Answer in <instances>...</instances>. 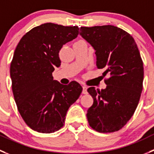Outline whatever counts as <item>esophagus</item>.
I'll return each mask as SVG.
<instances>
[{"mask_svg": "<svg viewBox=\"0 0 154 154\" xmlns=\"http://www.w3.org/2000/svg\"><path fill=\"white\" fill-rule=\"evenodd\" d=\"M83 92H82V93H83V94H87V86H85V85H83Z\"/></svg>", "mask_w": 154, "mask_h": 154, "instance_id": "34e87169", "label": "esophagus"}]
</instances>
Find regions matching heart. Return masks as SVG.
Segmentation results:
<instances>
[{
    "instance_id": "heart-1",
    "label": "heart",
    "mask_w": 154,
    "mask_h": 154,
    "mask_svg": "<svg viewBox=\"0 0 154 154\" xmlns=\"http://www.w3.org/2000/svg\"><path fill=\"white\" fill-rule=\"evenodd\" d=\"M85 42V41H84V40H83V39H80V40H78L77 42Z\"/></svg>"
}]
</instances>
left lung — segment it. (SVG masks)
<instances>
[{
    "label": "left lung",
    "instance_id": "1",
    "mask_svg": "<svg viewBox=\"0 0 154 154\" xmlns=\"http://www.w3.org/2000/svg\"><path fill=\"white\" fill-rule=\"evenodd\" d=\"M80 34L96 50L97 67L109 76L104 80L105 90L87 89L93 99L88 123L100 133L118 131L134 115L143 90L140 51L133 37L114 26L80 27Z\"/></svg>",
    "mask_w": 154,
    "mask_h": 154
}]
</instances>
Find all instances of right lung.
I'll return each mask as SVG.
<instances>
[{
    "instance_id": "add662e5",
    "label": "right lung",
    "mask_w": 154,
    "mask_h": 154,
    "mask_svg": "<svg viewBox=\"0 0 154 154\" xmlns=\"http://www.w3.org/2000/svg\"><path fill=\"white\" fill-rule=\"evenodd\" d=\"M78 34V26L47 23L26 32L16 48L10 68L13 93L21 117L35 131L61 129L69 107L82 93L77 82L63 85L52 77L61 65L60 50Z\"/></svg>"
}]
</instances>
